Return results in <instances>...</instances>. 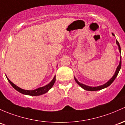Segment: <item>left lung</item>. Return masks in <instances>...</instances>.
Here are the masks:
<instances>
[{
    "mask_svg": "<svg viewBox=\"0 0 125 125\" xmlns=\"http://www.w3.org/2000/svg\"><path fill=\"white\" fill-rule=\"evenodd\" d=\"M112 35H113V36H115V35H114L113 33H112ZM116 44H117V45H118V47H119V52H120V53H121V48H120V44H119V42H118L117 40H116ZM121 65H122V62H121V57H120V63H119V66H117V68L116 70H115V74H114V75L113 76V77L111 78V79L109 80V81H108V82L104 84L101 85V86H97V87L89 86H87V85L81 83H80L79 81H78V80H77L75 78V77H74V79H75V80L76 83H77L80 86H81V87L83 88V89H84V90H88V91H96V90H101V89H104V88L107 87L108 86H110V85L111 84V83H112L113 82L114 80L115 79V78H116L117 76L118 73H119V71H120V68H121Z\"/></svg>",
    "mask_w": 125,
    "mask_h": 125,
    "instance_id": "8db88e82",
    "label": "left lung"
}]
</instances>
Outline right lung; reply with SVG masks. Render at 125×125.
Masks as SVG:
<instances>
[{"label":"right lung","instance_id":"add662e5","mask_svg":"<svg viewBox=\"0 0 125 125\" xmlns=\"http://www.w3.org/2000/svg\"><path fill=\"white\" fill-rule=\"evenodd\" d=\"M6 78H7V77H6ZM7 79L8 80L9 83L10 84V85H11V86H12L15 90H17L18 92H19L21 93V94H27V95H30V96H39V95H41V94H45V93H47L50 89H52V86H53L54 84L55 81H56V76L54 77L53 79L52 80V81H51L50 83H48L47 85H46V86L44 87H42L38 88V89H35V90H24V89H21V88H20L19 87H18L15 84H14L13 83H12L8 78Z\"/></svg>","mask_w":125,"mask_h":125}]
</instances>
